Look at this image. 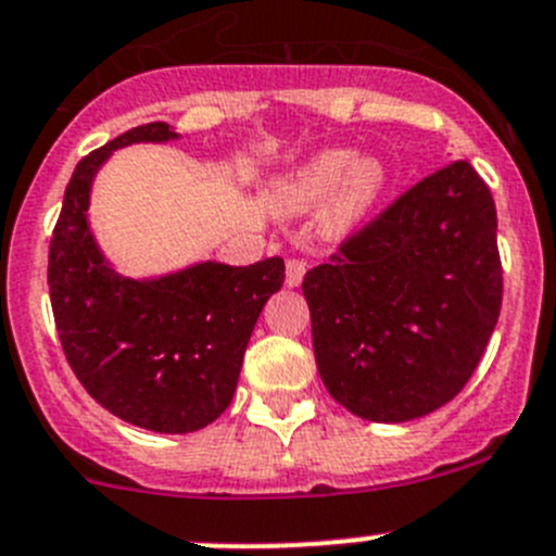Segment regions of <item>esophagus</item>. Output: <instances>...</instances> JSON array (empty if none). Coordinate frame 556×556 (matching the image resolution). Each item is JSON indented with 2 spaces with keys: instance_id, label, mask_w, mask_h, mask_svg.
Masks as SVG:
<instances>
[{
  "instance_id": "34e87169",
  "label": "esophagus",
  "mask_w": 556,
  "mask_h": 556,
  "mask_svg": "<svg viewBox=\"0 0 556 556\" xmlns=\"http://www.w3.org/2000/svg\"><path fill=\"white\" fill-rule=\"evenodd\" d=\"M305 275V262L300 258H289L287 262V287H300Z\"/></svg>"
}]
</instances>
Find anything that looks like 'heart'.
<instances>
[{
    "label": "heart",
    "mask_w": 556,
    "mask_h": 556,
    "mask_svg": "<svg viewBox=\"0 0 556 556\" xmlns=\"http://www.w3.org/2000/svg\"><path fill=\"white\" fill-rule=\"evenodd\" d=\"M386 192V167L375 156L330 149L275 178L269 201L283 215L323 206V228L333 237L355 231Z\"/></svg>",
    "instance_id": "1"
}]
</instances>
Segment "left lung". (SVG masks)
<instances>
[{
	"mask_svg": "<svg viewBox=\"0 0 556 556\" xmlns=\"http://www.w3.org/2000/svg\"><path fill=\"white\" fill-rule=\"evenodd\" d=\"M319 378L350 414L419 419L460 394L502 308L496 206L466 160L402 192L308 269Z\"/></svg>",
	"mask_w": 556,
	"mask_h": 556,
	"instance_id": "left-lung-1",
	"label": "left lung"
}]
</instances>
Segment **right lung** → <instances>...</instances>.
<instances>
[{
	"instance_id": "right-lung-1",
	"label": "right lung",
	"mask_w": 556,
	"mask_h": 556,
	"mask_svg": "<svg viewBox=\"0 0 556 556\" xmlns=\"http://www.w3.org/2000/svg\"><path fill=\"white\" fill-rule=\"evenodd\" d=\"M167 124L124 131L76 165L49 244V294L71 369L112 416L154 432H195L231 405L244 348L283 258L251 267L192 264L162 278H124L88 223L90 187L115 149L176 140Z\"/></svg>"
}]
</instances>
